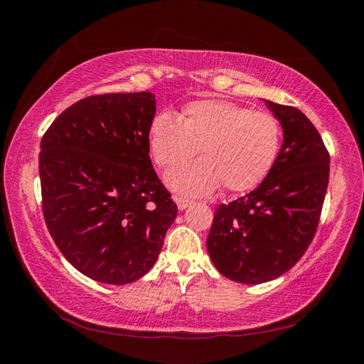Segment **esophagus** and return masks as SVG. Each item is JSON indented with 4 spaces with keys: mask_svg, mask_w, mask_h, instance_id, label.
Returning <instances> with one entry per match:
<instances>
[{
    "mask_svg": "<svg viewBox=\"0 0 364 364\" xmlns=\"http://www.w3.org/2000/svg\"><path fill=\"white\" fill-rule=\"evenodd\" d=\"M175 202H176V205H178V208H180V210H184V208H186L188 205L193 204V200L186 199V197H175Z\"/></svg>",
    "mask_w": 364,
    "mask_h": 364,
    "instance_id": "esophagus-1",
    "label": "esophagus"
}]
</instances>
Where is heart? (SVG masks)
I'll return each instance as SVG.
<instances>
[{"label":"heart","instance_id":"b5f03b06","mask_svg":"<svg viewBox=\"0 0 364 364\" xmlns=\"http://www.w3.org/2000/svg\"><path fill=\"white\" fill-rule=\"evenodd\" d=\"M281 144L282 128L273 114L220 100L191 102L181 119L164 110L149 127V149L160 168H175L196 151L202 159L167 176L171 188L186 194H207L220 184L230 193L257 188Z\"/></svg>","mask_w":364,"mask_h":364}]
</instances>
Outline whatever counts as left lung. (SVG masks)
<instances>
[{"mask_svg":"<svg viewBox=\"0 0 364 364\" xmlns=\"http://www.w3.org/2000/svg\"><path fill=\"white\" fill-rule=\"evenodd\" d=\"M264 102L284 132L279 156L260 186L215 210L207 237L217 269L242 284L279 278L300 260L329 183V152L315 125L299 109Z\"/></svg>","mask_w":364,"mask_h":364,"instance_id":"8db88e82","label":"left lung"}]
</instances>
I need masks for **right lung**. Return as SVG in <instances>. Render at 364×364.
Here are the masks:
<instances>
[{
  "label": "right lung",
  "instance_id": "add662e5",
  "mask_svg": "<svg viewBox=\"0 0 364 364\" xmlns=\"http://www.w3.org/2000/svg\"><path fill=\"white\" fill-rule=\"evenodd\" d=\"M156 97L95 95L72 104L41 138L48 231L73 268L104 284L149 271L178 207L149 157Z\"/></svg>",
  "mask_w": 364,
  "mask_h": 364
}]
</instances>
